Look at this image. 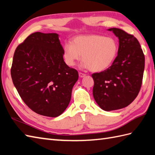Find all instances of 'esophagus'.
Instances as JSON below:
<instances>
[{"instance_id":"1","label":"esophagus","mask_w":155,"mask_h":155,"mask_svg":"<svg viewBox=\"0 0 155 155\" xmlns=\"http://www.w3.org/2000/svg\"><path fill=\"white\" fill-rule=\"evenodd\" d=\"M78 75H79V77H81V78L84 77L85 76H86V74H84V73H82V72H79V73H78Z\"/></svg>"}]
</instances>
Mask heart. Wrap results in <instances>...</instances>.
Listing matches in <instances>:
<instances>
[{
	"label": "heart",
	"instance_id": "b5f03b06",
	"mask_svg": "<svg viewBox=\"0 0 155 155\" xmlns=\"http://www.w3.org/2000/svg\"><path fill=\"white\" fill-rule=\"evenodd\" d=\"M118 43L113 37L99 35H81L63 47V57L69 67L83 61L82 67L101 72L110 67L118 53Z\"/></svg>",
	"mask_w": 155,
	"mask_h": 155
}]
</instances>
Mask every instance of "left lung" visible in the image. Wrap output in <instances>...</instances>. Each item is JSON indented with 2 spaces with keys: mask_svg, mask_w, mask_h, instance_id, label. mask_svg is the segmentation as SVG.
<instances>
[{
  "mask_svg": "<svg viewBox=\"0 0 155 155\" xmlns=\"http://www.w3.org/2000/svg\"><path fill=\"white\" fill-rule=\"evenodd\" d=\"M118 38V54L110 67L92 74L95 101L106 111L120 109L135 99L143 82L144 55L133 35L120 28L108 29Z\"/></svg>",
  "mask_w": 155,
  "mask_h": 155,
  "instance_id": "left-lung-1",
  "label": "left lung"
}]
</instances>
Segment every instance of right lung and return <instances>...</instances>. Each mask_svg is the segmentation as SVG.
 I'll return each mask as SVG.
<instances>
[{"instance_id": "right-lung-1", "label": "right lung", "mask_w": 155, "mask_h": 155, "mask_svg": "<svg viewBox=\"0 0 155 155\" xmlns=\"http://www.w3.org/2000/svg\"><path fill=\"white\" fill-rule=\"evenodd\" d=\"M15 87L24 103L38 114L57 117L67 108L78 78L63 59L57 33L34 32L16 48L11 67Z\"/></svg>"}]
</instances>
